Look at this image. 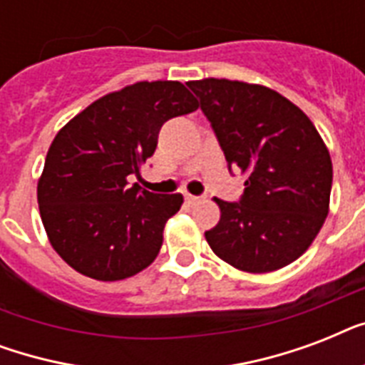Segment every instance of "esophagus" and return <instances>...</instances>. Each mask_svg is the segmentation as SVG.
<instances>
[{
  "mask_svg": "<svg viewBox=\"0 0 365 365\" xmlns=\"http://www.w3.org/2000/svg\"><path fill=\"white\" fill-rule=\"evenodd\" d=\"M185 202H187L189 206L199 205V202H200V197H195V195H185Z\"/></svg>",
  "mask_w": 365,
  "mask_h": 365,
  "instance_id": "obj_1",
  "label": "esophagus"
}]
</instances>
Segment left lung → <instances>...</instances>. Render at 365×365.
<instances>
[{
    "label": "left lung",
    "mask_w": 365,
    "mask_h": 365,
    "mask_svg": "<svg viewBox=\"0 0 365 365\" xmlns=\"http://www.w3.org/2000/svg\"><path fill=\"white\" fill-rule=\"evenodd\" d=\"M229 168L246 176L239 202L216 199L212 252L235 269L271 272L307 252L329 212L331 157L317 126L263 85L206 77L189 81Z\"/></svg>",
    "instance_id": "1"
}]
</instances>
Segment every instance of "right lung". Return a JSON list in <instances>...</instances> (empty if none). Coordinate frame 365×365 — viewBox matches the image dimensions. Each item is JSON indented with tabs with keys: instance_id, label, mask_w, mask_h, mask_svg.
Instances as JSON below:
<instances>
[{
	"instance_id": "obj_1",
	"label": "right lung",
	"mask_w": 365,
	"mask_h": 365,
	"mask_svg": "<svg viewBox=\"0 0 365 365\" xmlns=\"http://www.w3.org/2000/svg\"><path fill=\"white\" fill-rule=\"evenodd\" d=\"M199 102L180 81H140L77 113L54 136L37 182L48 242L85 277L115 282L149 267L183 202L128 180L155 153L160 126Z\"/></svg>"
}]
</instances>
